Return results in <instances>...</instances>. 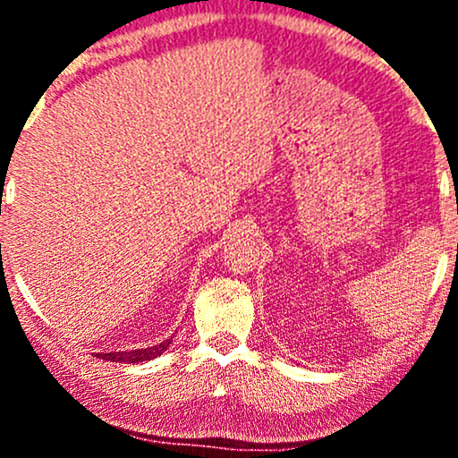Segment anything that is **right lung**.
Here are the masks:
<instances>
[{
	"label": "right lung",
	"mask_w": 458,
	"mask_h": 458,
	"mask_svg": "<svg viewBox=\"0 0 458 458\" xmlns=\"http://www.w3.org/2000/svg\"><path fill=\"white\" fill-rule=\"evenodd\" d=\"M172 338L163 340V343L148 346V349H135V351H118V353H97V357H103L105 361H120V364H140V361H150L159 357L163 351L167 349Z\"/></svg>",
	"instance_id": "obj_1"
}]
</instances>
